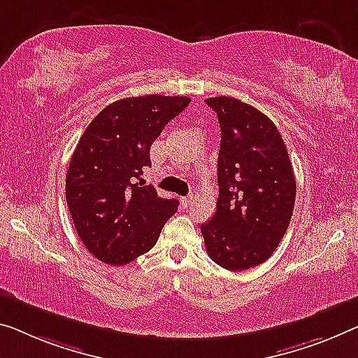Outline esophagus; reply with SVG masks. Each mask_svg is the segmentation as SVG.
<instances>
[{
    "instance_id": "34e87169",
    "label": "esophagus",
    "mask_w": 358,
    "mask_h": 358,
    "mask_svg": "<svg viewBox=\"0 0 358 358\" xmlns=\"http://www.w3.org/2000/svg\"><path fill=\"white\" fill-rule=\"evenodd\" d=\"M192 201H194V195H187V196H182L180 198V205H182L184 208H187V206H190L192 205Z\"/></svg>"
}]
</instances>
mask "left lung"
Wrapping results in <instances>:
<instances>
[{
    "mask_svg": "<svg viewBox=\"0 0 358 358\" xmlns=\"http://www.w3.org/2000/svg\"><path fill=\"white\" fill-rule=\"evenodd\" d=\"M217 113L216 213L201 225L206 252L227 271L266 262L277 250L293 216L296 179L277 126L235 97L206 99Z\"/></svg>",
    "mask_w": 358,
    "mask_h": 358,
    "instance_id": "1",
    "label": "left lung"
}]
</instances>
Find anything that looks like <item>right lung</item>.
Returning <instances> with one entry per match:
<instances>
[{
	"label": "right lung",
	"mask_w": 358,
	"mask_h": 358,
	"mask_svg": "<svg viewBox=\"0 0 358 358\" xmlns=\"http://www.w3.org/2000/svg\"><path fill=\"white\" fill-rule=\"evenodd\" d=\"M190 103L184 96L126 97L92 120L76 145L65 198L86 250L110 266H124L155 246L176 198L134 184L152 166L150 147L169 120Z\"/></svg>",
	"instance_id": "obj_1"
}]
</instances>
